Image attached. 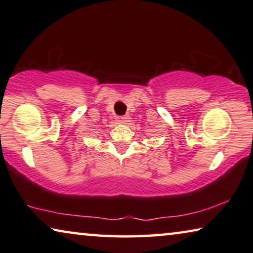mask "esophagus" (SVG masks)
Returning <instances> with one entry per match:
<instances>
[{"label":"esophagus","instance_id":"1","mask_svg":"<svg viewBox=\"0 0 253 253\" xmlns=\"http://www.w3.org/2000/svg\"><path fill=\"white\" fill-rule=\"evenodd\" d=\"M129 115H123V116H120L119 118V122L121 124H126V122H129Z\"/></svg>","mask_w":253,"mask_h":253}]
</instances>
